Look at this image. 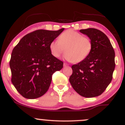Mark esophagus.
I'll return each mask as SVG.
<instances>
[{
  "mask_svg": "<svg viewBox=\"0 0 125 125\" xmlns=\"http://www.w3.org/2000/svg\"><path fill=\"white\" fill-rule=\"evenodd\" d=\"M66 66H68V64L67 63H63V67H66Z\"/></svg>",
  "mask_w": 125,
  "mask_h": 125,
  "instance_id": "esophagus-1",
  "label": "esophagus"
}]
</instances>
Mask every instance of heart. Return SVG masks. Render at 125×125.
Wrapping results in <instances>:
<instances>
[{
  "mask_svg": "<svg viewBox=\"0 0 125 125\" xmlns=\"http://www.w3.org/2000/svg\"><path fill=\"white\" fill-rule=\"evenodd\" d=\"M50 51L55 58H59L64 51V58L74 63L84 61L92 49V42L87 37L73 30L64 31L59 37V41L50 43Z\"/></svg>",
  "mask_w": 125,
  "mask_h": 125,
  "instance_id": "heart-1",
  "label": "heart"
}]
</instances>
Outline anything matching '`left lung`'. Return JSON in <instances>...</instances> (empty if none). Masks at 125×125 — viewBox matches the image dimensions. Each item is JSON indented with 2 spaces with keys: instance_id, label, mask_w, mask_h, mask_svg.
Instances as JSON below:
<instances>
[{
  "instance_id": "obj_1",
  "label": "left lung",
  "mask_w": 125,
  "mask_h": 125,
  "mask_svg": "<svg viewBox=\"0 0 125 125\" xmlns=\"http://www.w3.org/2000/svg\"><path fill=\"white\" fill-rule=\"evenodd\" d=\"M92 42V49L84 61L72 66L69 78L76 92L85 97L98 96L111 82L115 67V53L107 36L94 28L80 30Z\"/></svg>"
}]
</instances>
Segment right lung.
Here are the masks:
<instances>
[{
  "label": "right lung",
  "instance_id": "obj_1",
  "mask_svg": "<svg viewBox=\"0 0 125 125\" xmlns=\"http://www.w3.org/2000/svg\"><path fill=\"white\" fill-rule=\"evenodd\" d=\"M64 29L37 30L25 35L13 49L10 61L12 82L26 99H36L48 91L52 74L63 63L54 57L49 45Z\"/></svg>",
  "mask_w": 125,
  "mask_h": 125
}]
</instances>
